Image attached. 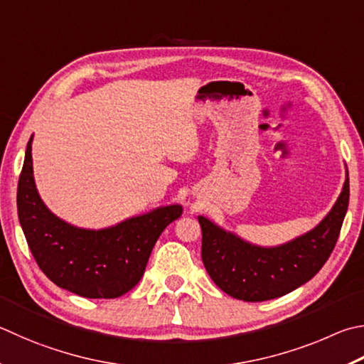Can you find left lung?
I'll return each instance as SVG.
<instances>
[{
  "instance_id": "8db88e82",
  "label": "left lung",
  "mask_w": 364,
  "mask_h": 364,
  "mask_svg": "<svg viewBox=\"0 0 364 364\" xmlns=\"http://www.w3.org/2000/svg\"><path fill=\"white\" fill-rule=\"evenodd\" d=\"M350 197L348 176L333 210L318 226L274 248L251 245L203 216L202 261L224 293L247 302L285 296L312 279L325 266L339 239Z\"/></svg>"
}]
</instances>
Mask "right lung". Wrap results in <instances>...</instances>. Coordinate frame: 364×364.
Wrapping results in <instances>:
<instances>
[{"label":"right lung","instance_id":"obj_1","mask_svg":"<svg viewBox=\"0 0 364 364\" xmlns=\"http://www.w3.org/2000/svg\"><path fill=\"white\" fill-rule=\"evenodd\" d=\"M26 144L17 186V213L33 257L57 287L90 299H113L141 280L151 251L181 205L161 207L117 226L90 230L62 221L39 197Z\"/></svg>","mask_w":364,"mask_h":364}]
</instances>
